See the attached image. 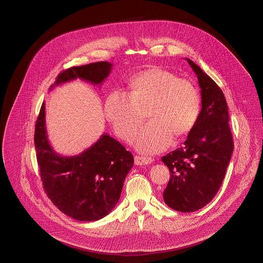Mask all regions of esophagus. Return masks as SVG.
I'll list each match as a JSON object with an SVG mask.
<instances>
[{
  "instance_id": "esophagus-1",
  "label": "esophagus",
  "mask_w": 263,
  "mask_h": 263,
  "mask_svg": "<svg viewBox=\"0 0 263 263\" xmlns=\"http://www.w3.org/2000/svg\"><path fill=\"white\" fill-rule=\"evenodd\" d=\"M135 160V164L137 165H142V164H149L154 161V158L151 157H140V156H136L134 158Z\"/></svg>"
}]
</instances>
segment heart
I'll use <instances>...</instances> for the list:
<instances>
[{
	"instance_id": "obj_1",
	"label": "heart",
	"mask_w": 263,
	"mask_h": 263,
	"mask_svg": "<svg viewBox=\"0 0 263 263\" xmlns=\"http://www.w3.org/2000/svg\"><path fill=\"white\" fill-rule=\"evenodd\" d=\"M201 111L197 87L187 79L154 67L135 74L129 80V92H110L105 101V114L115 133L130 141L146 117L149 122L140 129L135 146L146 154L166 148L174 135L181 138L192 131Z\"/></svg>"
}]
</instances>
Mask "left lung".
I'll use <instances>...</instances> for the list:
<instances>
[{
    "label": "left lung",
    "instance_id": "8db88e82",
    "mask_svg": "<svg viewBox=\"0 0 263 263\" xmlns=\"http://www.w3.org/2000/svg\"><path fill=\"white\" fill-rule=\"evenodd\" d=\"M201 88L199 119L184 146L161 160L170 170L163 200L172 210L193 212L204 208L217 193L234 149L227 101L218 85L187 59Z\"/></svg>",
    "mask_w": 263,
    "mask_h": 263
}]
</instances>
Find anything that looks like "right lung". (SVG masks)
<instances>
[{
	"mask_svg": "<svg viewBox=\"0 0 263 263\" xmlns=\"http://www.w3.org/2000/svg\"><path fill=\"white\" fill-rule=\"evenodd\" d=\"M111 66L107 62H97L69 68L58 75L54 85L76 78L102 84ZM34 145L44 189L62 212L76 220L93 221L116 206L126 176L134 164L133 155L119 141L104 134L78 156L58 155L48 140L43 103L35 124Z\"/></svg>",
	"mask_w": 263,
	"mask_h": 263,
	"instance_id": "right-lung-1",
	"label": "right lung"
}]
</instances>
